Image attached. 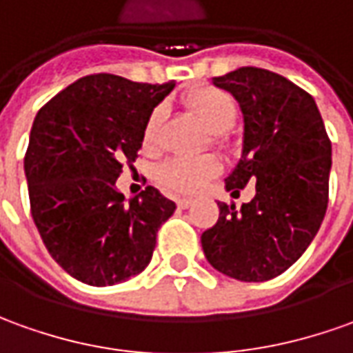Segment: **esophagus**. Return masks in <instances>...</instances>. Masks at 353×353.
<instances>
[{
  "mask_svg": "<svg viewBox=\"0 0 353 353\" xmlns=\"http://www.w3.org/2000/svg\"><path fill=\"white\" fill-rule=\"evenodd\" d=\"M193 205V201L191 199H177V207L179 208H189Z\"/></svg>",
  "mask_w": 353,
  "mask_h": 353,
  "instance_id": "34e87169",
  "label": "esophagus"
}]
</instances>
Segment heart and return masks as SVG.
Returning <instances> with one entry per match:
<instances>
[{
    "instance_id": "1",
    "label": "heart",
    "mask_w": 353,
    "mask_h": 353,
    "mask_svg": "<svg viewBox=\"0 0 353 353\" xmlns=\"http://www.w3.org/2000/svg\"><path fill=\"white\" fill-rule=\"evenodd\" d=\"M185 106L195 114L208 131H212V143L226 146V131L237 119V104L234 96L214 86L196 88L185 98ZM166 119V108L157 106L143 127V146L146 150H157L160 146L162 125ZM220 172V162L214 157L170 158L158 168V181L166 191L179 195H193L207 185Z\"/></svg>"
}]
</instances>
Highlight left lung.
I'll list each match as a JSON object with an SVG mask.
<instances>
[{
	"label": "left lung",
	"mask_w": 353,
	"mask_h": 353,
	"mask_svg": "<svg viewBox=\"0 0 353 353\" xmlns=\"http://www.w3.org/2000/svg\"><path fill=\"white\" fill-rule=\"evenodd\" d=\"M212 83L239 102L243 152L226 189L255 183V196L218 203V222L203 232L207 261L241 282L276 278L303 255L317 236L328 205L332 148L313 96L286 77L239 67Z\"/></svg>",
	"instance_id": "8db88e82"
}]
</instances>
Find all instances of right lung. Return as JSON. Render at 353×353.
I'll return each instance as SVG.
<instances>
[{
	"label": "right lung",
	"instance_id": "add662e5",
	"mask_svg": "<svg viewBox=\"0 0 353 353\" xmlns=\"http://www.w3.org/2000/svg\"><path fill=\"white\" fill-rule=\"evenodd\" d=\"M176 83L98 73L63 88L36 114L25 154L30 212L48 253L88 286L143 272L176 203L154 187L125 203L116 181L135 162L150 112Z\"/></svg>",
	"mask_w": 353,
	"mask_h": 353
}]
</instances>
